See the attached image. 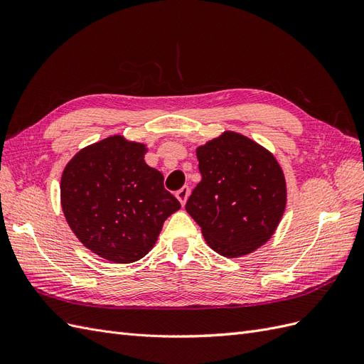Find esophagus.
Here are the masks:
<instances>
[{
    "mask_svg": "<svg viewBox=\"0 0 364 364\" xmlns=\"http://www.w3.org/2000/svg\"><path fill=\"white\" fill-rule=\"evenodd\" d=\"M188 196H190V188L188 186H182L181 190H178L176 191V197H178V200L182 203V205H185L186 203V199H188Z\"/></svg>",
    "mask_w": 364,
    "mask_h": 364,
    "instance_id": "1",
    "label": "esophagus"
}]
</instances>
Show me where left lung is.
<instances>
[{"mask_svg": "<svg viewBox=\"0 0 364 364\" xmlns=\"http://www.w3.org/2000/svg\"><path fill=\"white\" fill-rule=\"evenodd\" d=\"M202 181L185 205L208 246L228 258L252 253L277 230L287 185L277 158L250 138L223 132L196 149Z\"/></svg>", "mask_w": 364, "mask_h": 364, "instance_id": "1", "label": "left lung"}]
</instances>
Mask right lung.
Instances as JSON below:
<instances>
[{"instance_id":"add662e5","label":"right lung","mask_w":364,"mask_h":364,"mask_svg":"<svg viewBox=\"0 0 364 364\" xmlns=\"http://www.w3.org/2000/svg\"><path fill=\"white\" fill-rule=\"evenodd\" d=\"M146 153V144L114 135L75 153L62 173L65 218L82 245L107 261L147 255L165 220L181 209Z\"/></svg>"}]
</instances>
